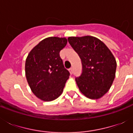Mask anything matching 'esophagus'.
<instances>
[{
  "mask_svg": "<svg viewBox=\"0 0 133 133\" xmlns=\"http://www.w3.org/2000/svg\"><path fill=\"white\" fill-rule=\"evenodd\" d=\"M69 71H70V72L71 75H72V73H73V68H71L69 69Z\"/></svg>",
  "mask_w": 133,
  "mask_h": 133,
  "instance_id": "1",
  "label": "esophagus"
}]
</instances>
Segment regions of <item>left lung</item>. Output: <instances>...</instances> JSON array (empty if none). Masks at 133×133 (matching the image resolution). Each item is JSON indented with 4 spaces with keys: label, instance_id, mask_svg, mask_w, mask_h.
<instances>
[{
    "label": "left lung",
    "instance_id": "left-lung-1",
    "mask_svg": "<svg viewBox=\"0 0 133 133\" xmlns=\"http://www.w3.org/2000/svg\"><path fill=\"white\" fill-rule=\"evenodd\" d=\"M68 40L81 60L82 73L75 79L79 90L89 99L101 98L109 90L115 77L117 62L113 54L94 36H71Z\"/></svg>",
    "mask_w": 133,
    "mask_h": 133
}]
</instances>
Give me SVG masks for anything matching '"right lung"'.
<instances>
[{
    "mask_svg": "<svg viewBox=\"0 0 133 133\" xmlns=\"http://www.w3.org/2000/svg\"><path fill=\"white\" fill-rule=\"evenodd\" d=\"M65 38L48 37L36 45L25 61V75L32 92L44 101L57 99L63 92L70 72L59 52L66 45Z\"/></svg>",
    "mask_w": 133,
    "mask_h": 133,
    "instance_id": "1",
    "label": "right lung"
}]
</instances>
